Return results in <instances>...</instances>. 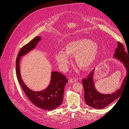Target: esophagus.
Masks as SVG:
<instances>
[{"instance_id": "1", "label": "esophagus", "mask_w": 129, "mask_h": 129, "mask_svg": "<svg viewBox=\"0 0 129 129\" xmlns=\"http://www.w3.org/2000/svg\"><path fill=\"white\" fill-rule=\"evenodd\" d=\"M77 81V79L76 78H71L69 79V82L71 83H75Z\"/></svg>"}]
</instances>
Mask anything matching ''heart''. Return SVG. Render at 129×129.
Returning <instances> with one entry per match:
<instances>
[{"label": "heart", "instance_id": "obj_1", "mask_svg": "<svg viewBox=\"0 0 129 129\" xmlns=\"http://www.w3.org/2000/svg\"><path fill=\"white\" fill-rule=\"evenodd\" d=\"M99 52L97 42L88 39H80L68 42L64 47V51L56 53L55 59L58 65L65 69L71 63V57L75 56L77 66L82 70H87L96 61Z\"/></svg>", "mask_w": 129, "mask_h": 129}]
</instances>
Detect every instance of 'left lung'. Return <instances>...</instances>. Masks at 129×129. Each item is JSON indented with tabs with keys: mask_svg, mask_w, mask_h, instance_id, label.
Here are the masks:
<instances>
[{
	"mask_svg": "<svg viewBox=\"0 0 129 129\" xmlns=\"http://www.w3.org/2000/svg\"><path fill=\"white\" fill-rule=\"evenodd\" d=\"M114 57L119 60L124 65L126 71V75L119 89L112 93L103 94L99 92L95 88L93 76L94 70L87 76V78L82 79V84L84 89V99L88 106L97 109H102L107 107L114 100L119 98L123 91L127 81H129V54L124 51L123 44L118 42L117 47L115 51Z\"/></svg>",
	"mask_w": 129,
	"mask_h": 129,
	"instance_id": "obj_1",
	"label": "left lung"
}]
</instances>
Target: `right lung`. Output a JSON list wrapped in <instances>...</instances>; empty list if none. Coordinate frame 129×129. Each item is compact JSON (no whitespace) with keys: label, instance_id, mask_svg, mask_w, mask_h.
<instances>
[{"label":"right lung","instance_id":"obj_1","mask_svg":"<svg viewBox=\"0 0 129 129\" xmlns=\"http://www.w3.org/2000/svg\"><path fill=\"white\" fill-rule=\"evenodd\" d=\"M41 40V37H37L20 49L16 58V76L21 87L31 102L42 109L50 111L56 109L62 103L64 87L68 82L66 77L61 73L52 72L50 84L47 88L40 91H35L26 85L20 73L21 56L33 50Z\"/></svg>","mask_w":129,"mask_h":129}]
</instances>
